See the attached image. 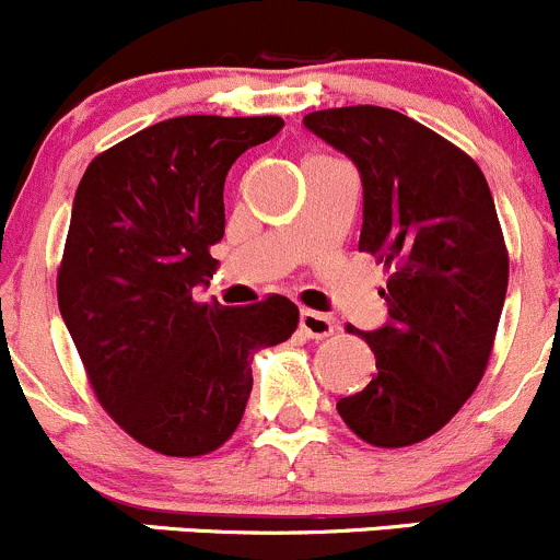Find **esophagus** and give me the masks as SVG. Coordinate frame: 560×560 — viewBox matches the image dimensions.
Listing matches in <instances>:
<instances>
[{
    "mask_svg": "<svg viewBox=\"0 0 560 560\" xmlns=\"http://www.w3.org/2000/svg\"><path fill=\"white\" fill-rule=\"evenodd\" d=\"M300 332H303L305 338L322 340V338H327V335L335 332V322L329 319L327 314L305 308V311H300Z\"/></svg>",
    "mask_w": 560,
    "mask_h": 560,
    "instance_id": "esophagus-1",
    "label": "esophagus"
}]
</instances>
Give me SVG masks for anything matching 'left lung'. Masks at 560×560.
I'll return each mask as SVG.
<instances>
[{
    "instance_id": "8db88e82",
    "label": "left lung",
    "mask_w": 560,
    "mask_h": 560,
    "mask_svg": "<svg viewBox=\"0 0 560 560\" xmlns=\"http://www.w3.org/2000/svg\"><path fill=\"white\" fill-rule=\"evenodd\" d=\"M303 122L359 168V252L388 273L386 325H349L378 373L338 413L375 448L421 443L472 397L497 338L510 257L491 190L467 152L402 112L359 104Z\"/></svg>"
}]
</instances>
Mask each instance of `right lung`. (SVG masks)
<instances>
[{"label":"right lung","instance_id":"right-lung-1","mask_svg":"<svg viewBox=\"0 0 560 560\" xmlns=\"http://www.w3.org/2000/svg\"><path fill=\"white\" fill-rule=\"evenodd\" d=\"M284 120L185 115L96 155L82 174L58 265V308L88 381L122 432L163 456L220 448L238 429L255 351L284 343V295L198 303L225 235V176Z\"/></svg>","mask_w":560,"mask_h":560}]
</instances>
